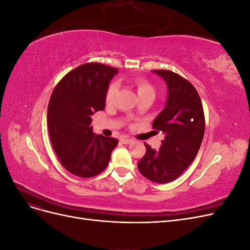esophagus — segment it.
<instances>
[{
    "label": "esophagus",
    "instance_id": "esophagus-1",
    "mask_svg": "<svg viewBox=\"0 0 250 250\" xmlns=\"http://www.w3.org/2000/svg\"><path fill=\"white\" fill-rule=\"evenodd\" d=\"M121 142H122L123 144H125V145H128V144H130L133 142L132 139H128V138H122L121 139Z\"/></svg>",
    "mask_w": 250,
    "mask_h": 250
}]
</instances>
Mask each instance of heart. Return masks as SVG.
Listing matches in <instances>:
<instances>
[{"label":"heart","instance_id":"obj_1","mask_svg":"<svg viewBox=\"0 0 250 250\" xmlns=\"http://www.w3.org/2000/svg\"><path fill=\"white\" fill-rule=\"evenodd\" d=\"M135 86H137L138 90V95H143V94H147V93H152L154 94V87L151 83L144 79V78H139L137 81H135ZM118 94V85L116 83H111V84L108 86L106 96H105V101H106L107 104H112L115 102V99Z\"/></svg>","mask_w":250,"mask_h":250}]
</instances>
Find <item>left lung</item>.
<instances>
[{
  "label": "left lung",
  "mask_w": 250,
  "mask_h": 250,
  "mask_svg": "<svg viewBox=\"0 0 250 250\" xmlns=\"http://www.w3.org/2000/svg\"><path fill=\"white\" fill-rule=\"evenodd\" d=\"M167 85L164 109L154 119L153 129L165 138L158 150L145 144L146 153L138 163L143 176L168 184L181 175L195 160L204 134V113L200 97L190 82L167 70H153Z\"/></svg>",
  "instance_id": "1"
}]
</instances>
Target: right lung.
Masks as SVG:
<instances>
[{
	"label": "right lung",
	"instance_id": "obj_1",
	"mask_svg": "<svg viewBox=\"0 0 250 250\" xmlns=\"http://www.w3.org/2000/svg\"><path fill=\"white\" fill-rule=\"evenodd\" d=\"M118 69L101 63L79 65L60 80L50 98L47 123L59 162L74 175L88 178L107 167L119 141L93 132L94 113L105 108V96Z\"/></svg>",
	"mask_w": 250,
	"mask_h": 250
}]
</instances>
